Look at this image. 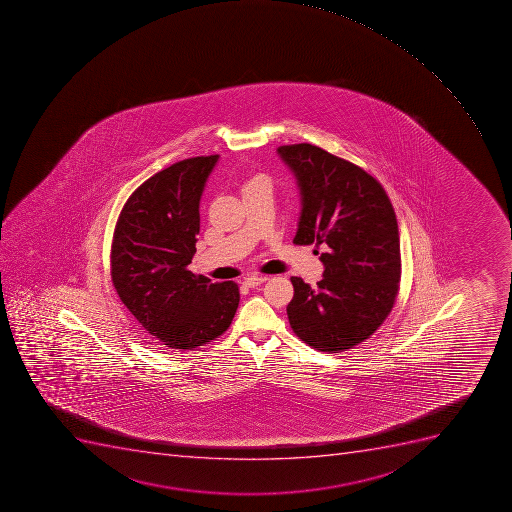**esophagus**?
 Instances as JSON below:
<instances>
[{"label": "esophagus", "instance_id": "obj_1", "mask_svg": "<svg viewBox=\"0 0 512 512\" xmlns=\"http://www.w3.org/2000/svg\"><path fill=\"white\" fill-rule=\"evenodd\" d=\"M266 280V276H248L243 280V284H245L246 287H249V289H254V287H258V285L263 284Z\"/></svg>", "mask_w": 512, "mask_h": 512}]
</instances>
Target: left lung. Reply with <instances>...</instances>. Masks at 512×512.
Instances as JSON below:
<instances>
[{
	"instance_id": "left-lung-1",
	"label": "left lung",
	"mask_w": 512,
	"mask_h": 512,
	"mask_svg": "<svg viewBox=\"0 0 512 512\" xmlns=\"http://www.w3.org/2000/svg\"><path fill=\"white\" fill-rule=\"evenodd\" d=\"M297 179L302 210L295 245H325L315 289L292 277L287 307L298 338L321 352L369 339L392 312L400 289V233L377 179L310 143L277 148Z\"/></svg>"
}]
</instances>
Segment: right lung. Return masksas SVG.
<instances>
[{
    "instance_id": "obj_1",
    "label": "right lung",
    "mask_w": 512,
    "mask_h": 512,
    "mask_svg": "<svg viewBox=\"0 0 512 512\" xmlns=\"http://www.w3.org/2000/svg\"><path fill=\"white\" fill-rule=\"evenodd\" d=\"M218 155L178 161L125 202L114 230L111 277L117 295L153 343L191 351L232 325L240 290L189 271L199 204Z\"/></svg>"
}]
</instances>
